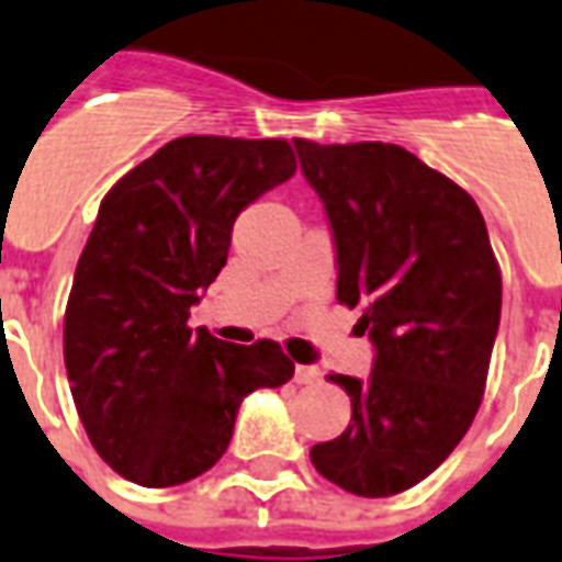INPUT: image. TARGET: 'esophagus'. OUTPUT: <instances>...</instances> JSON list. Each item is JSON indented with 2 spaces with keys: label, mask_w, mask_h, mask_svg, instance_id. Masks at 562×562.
<instances>
[{
  "label": "esophagus",
  "mask_w": 562,
  "mask_h": 562,
  "mask_svg": "<svg viewBox=\"0 0 562 562\" xmlns=\"http://www.w3.org/2000/svg\"><path fill=\"white\" fill-rule=\"evenodd\" d=\"M322 381V369L316 367H295V384H319Z\"/></svg>",
  "instance_id": "34e87169"
}]
</instances>
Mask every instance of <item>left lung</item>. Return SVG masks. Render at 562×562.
<instances>
[{"label":"left lung","mask_w":562,"mask_h":562,"mask_svg":"<svg viewBox=\"0 0 562 562\" xmlns=\"http://www.w3.org/2000/svg\"><path fill=\"white\" fill-rule=\"evenodd\" d=\"M337 246V302L375 342L369 381L337 439L311 448L322 477L363 498L404 493L475 419L502 319V269L475 199L393 143L295 137Z\"/></svg>","instance_id":"1"}]
</instances>
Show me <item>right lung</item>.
I'll return each instance as SVG.
<instances>
[{
  "mask_svg": "<svg viewBox=\"0 0 562 562\" xmlns=\"http://www.w3.org/2000/svg\"><path fill=\"white\" fill-rule=\"evenodd\" d=\"M295 172L286 140L190 134L125 172L99 204L64 313V363L99 458L140 486L202 475L237 407L293 378L276 340L232 346L187 325L228 260L234 220Z\"/></svg>",
  "mask_w": 562,
  "mask_h": 562,
  "instance_id": "obj_1",
  "label": "right lung"
}]
</instances>
